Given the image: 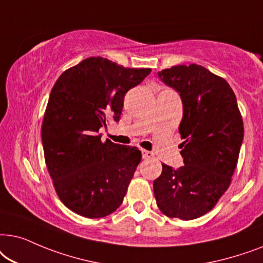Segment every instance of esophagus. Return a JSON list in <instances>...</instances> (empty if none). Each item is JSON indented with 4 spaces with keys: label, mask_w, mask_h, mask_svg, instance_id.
<instances>
[{
    "label": "esophagus",
    "mask_w": 263,
    "mask_h": 263,
    "mask_svg": "<svg viewBox=\"0 0 263 263\" xmlns=\"http://www.w3.org/2000/svg\"><path fill=\"white\" fill-rule=\"evenodd\" d=\"M142 155H143V159H153L154 157V153L153 152H149V150H145L143 149L142 150Z\"/></svg>",
    "instance_id": "1"
}]
</instances>
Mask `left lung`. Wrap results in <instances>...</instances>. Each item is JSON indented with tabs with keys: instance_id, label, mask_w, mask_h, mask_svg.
Returning a JSON list of instances; mask_svg holds the SVG:
<instances>
[{
	"instance_id": "1",
	"label": "left lung",
	"mask_w": 263,
	"mask_h": 263,
	"mask_svg": "<svg viewBox=\"0 0 263 263\" xmlns=\"http://www.w3.org/2000/svg\"><path fill=\"white\" fill-rule=\"evenodd\" d=\"M159 77L183 101L179 134L185 164L179 170L162 164L154 195L168 218L197 219L230 186L243 142V119L230 84L203 66H173Z\"/></svg>"
}]
</instances>
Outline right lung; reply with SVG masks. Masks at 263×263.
Segmentation results:
<instances>
[{
  "label": "right lung",
  "instance_id": "1",
  "mask_svg": "<svg viewBox=\"0 0 263 263\" xmlns=\"http://www.w3.org/2000/svg\"><path fill=\"white\" fill-rule=\"evenodd\" d=\"M150 72L97 56L66 69L52 86L42 122L45 163L59 198L84 218L109 215L124 201L142 153L102 142L97 132L119 120L125 93Z\"/></svg>",
  "mask_w": 263,
  "mask_h": 263
}]
</instances>
